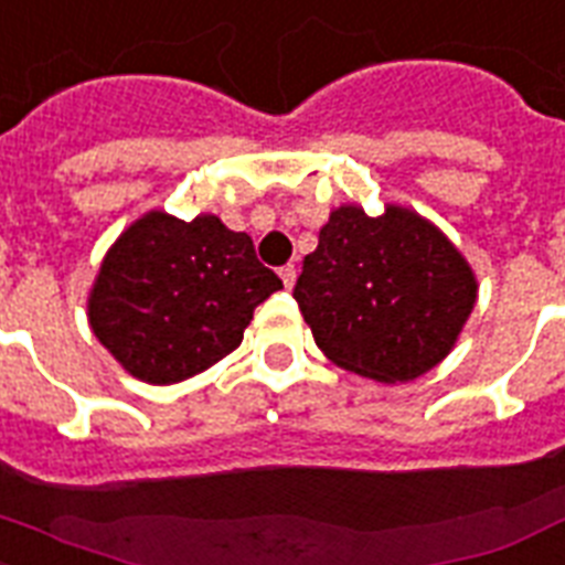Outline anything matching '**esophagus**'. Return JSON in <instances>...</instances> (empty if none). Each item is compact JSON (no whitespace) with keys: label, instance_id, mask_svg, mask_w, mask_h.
<instances>
[{"label":"esophagus","instance_id":"1","mask_svg":"<svg viewBox=\"0 0 565 565\" xmlns=\"http://www.w3.org/2000/svg\"><path fill=\"white\" fill-rule=\"evenodd\" d=\"M278 275H281V281H284V287H287V290H290V287H292V284H296V267H292V264H287V267H281V273H278Z\"/></svg>","mask_w":565,"mask_h":565}]
</instances>
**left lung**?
<instances>
[{"mask_svg":"<svg viewBox=\"0 0 565 565\" xmlns=\"http://www.w3.org/2000/svg\"><path fill=\"white\" fill-rule=\"evenodd\" d=\"M292 298L339 369L406 383L452 351L476 305L461 252L420 214L342 205L301 264Z\"/></svg>","mask_w":565,"mask_h":565,"instance_id":"left-lung-1","label":"left lung"}]
</instances>
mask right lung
Listing matches in <instances>:
<instances>
[{"mask_svg": "<svg viewBox=\"0 0 565 565\" xmlns=\"http://www.w3.org/2000/svg\"><path fill=\"white\" fill-rule=\"evenodd\" d=\"M246 232L214 214L136 220L100 264L89 324L132 377L171 386L232 354L260 301L281 290Z\"/></svg>", "mask_w": 565, "mask_h": 565, "instance_id": "1", "label": "right lung"}]
</instances>
